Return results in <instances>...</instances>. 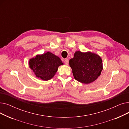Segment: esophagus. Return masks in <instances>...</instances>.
Returning <instances> with one entry per match:
<instances>
[{
	"label": "esophagus",
	"instance_id": "1",
	"mask_svg": "<svg viewBox=\"0 0 129 129\" xmlns=\"http://www.w3.org/2000/svg\"><path fill=\"white\" fill-rule=\"evenodd\" d=\"M69 60L68 58H65L64 60V63L66 65H68L69 64Z\"/></svg>",
	"mask_w": 129,
	"mask_h": 129
}]
</instances>
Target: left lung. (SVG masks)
<instances>
[{"label": "left lung", "instance_id": "1", "mask_svg": "<svg viewBox=\"0 0 129 129\" xmlns=\"http://www.w3.org/2000/svg\"><path fill=\"white\" fill-rule=\"evenodd\" d=\"M73 76L76 80L85 84L93 82L100 75L103 69L100 56L91 52L76 51L69 61Z\"/></svg>", "mask_w": 129, "mask_h": 129}]
</instances>
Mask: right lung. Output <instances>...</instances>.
Masks as SVG:
<instances>
[{"label": "right lung", "instance_id": "obj_1", "mask_svg": "<svg viewBox=\"0 0 129 129\" xmlns=\"http://www.w3.org/2000/svg\"><path fill=\"white\" fill-rule=\"evenodd\" d=\"M29 64L37 77L46 81L52 78L58 67L64 64L59 57L47 52L30 59Z\"/></svg>", "mask_w": 129, "mask_h": 129}]
</instances>
